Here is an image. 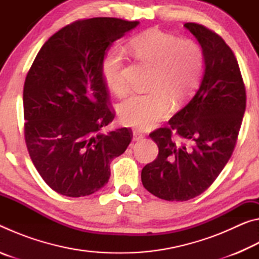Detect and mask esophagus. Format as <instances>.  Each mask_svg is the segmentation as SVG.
Listing matches in <instances>:
<instances>
[{"mask_svg":"<svg viewBox=\"0 0 259 259\" xmlns=\"http://www.w3.org/2000/svg\"><path fill=\"white\" fill-rule=\"evenodd\" d=\"M142 138H144V135L142 133H139V131H137V130H134V133H133L134 142H137V140H140Z\"/></svg>","mask_w":259,"mask_h":259,"instance_id":"esophagus-1","label":"esophagus"}]
</instances>
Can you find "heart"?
<instances>
[{
  "label": "heart",
  "mask_w": 259,
  "mask_h": 259,
  "mask_svg": "<svg viewBox=\"0 0 259 259\" xmlns=\"http://www.w3.org/2000/svg\"><path fill=\"white\" fill-rule=\"evenodd\" d=\"M129 51L136 58L154 66L147 94H133L119 105L123 124L137 129H150L168 114L169 104L185 103L199 87L204 71V55L198 43L181 40L176 35L157 28L147 29L133 37ZM124 51L112 47L102 64L105 83L114 94L123 95Z\"/></svg>",
  "instance_id": "obj_1"
}]
</instances>
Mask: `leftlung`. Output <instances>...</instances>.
<instances>
[{
  "label": "left lung",
  "mask_w": 259,
  "mask_h": 259,
  "mask_svg": "<svg viewBox=\"0 0 259 259\" xmlns=\"http://www.w3.org/2000/svg\"><path fill=\"white\" fill-rule=\"evenodd\" d=\"M185 27L204 55V75L188 104L168 125L150 134L159 147L144 166V187L166 201H187L203 193L234 151L245 111V88L233 51L213 30L195 23ZM180 138H172L173 134Z\"/></svg>",
  "instance_id": "8db88e82"
}]
</instances>
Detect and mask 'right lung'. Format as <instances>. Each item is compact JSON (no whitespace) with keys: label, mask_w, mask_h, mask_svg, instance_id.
Here are the masks:
<instances>
[{"label":"right lung","mask_w":259,"mask_h":259,"mask_svg":"<svg viewBox=\"0 0 259 259\" xmlns=\"http://www.w3.org/2000/svg\"><path fill=\"white\" fill-rule=\"evenodd\" d=\"M138 21L108 17L65 26L35 57L24 84V134L33 164L61 195L80 198L106 185L114 157L133 139L114 120L102 64L113 42Z\"/></svg>","instance_id":"obj_1"}]
</instances>
